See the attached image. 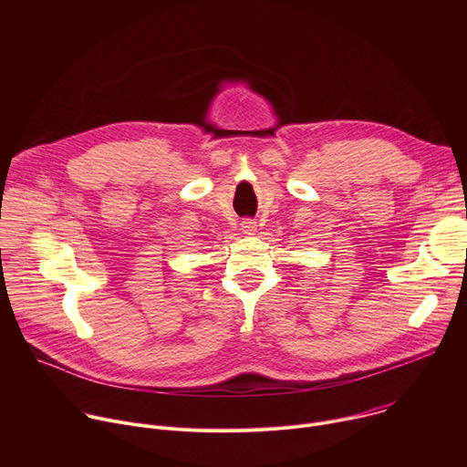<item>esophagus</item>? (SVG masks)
Listing matches in <instances>:
<instances>
[{"instance_id": "34e87169", "label": "esophagus", "mask_w": 467, "mask_h": 467, "mask_svg": "<svg viewBox=\"0 0 467 467\" xmlns=\"http://www.w3.org/2000/svg\"><path fill=\"white\" fill-rule=\"evenodd\" d=\"M254 231H256V222L254 220L242 222V233L244 234H254Z\"/></svg>"}]
</instances>
